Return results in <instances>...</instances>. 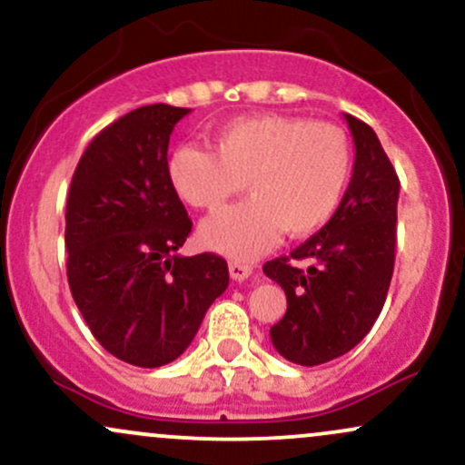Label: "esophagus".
<instances>
[{
  "instance_id": "34e87169",
  "label": "esophagus",
  "mask_w": 465,
  "mask_h": 465,
  "mask_svg": "<svg viewBox=\"0 0 465 465\" xmlns=\"http://www.w3.org/2000/svg\"><path fill=\"white\" fill-rule=\"evenodd\" d=\"M228 272H231L232 281L242 282V281H245V278H248L250 274H252V265L239 263V261H231V263H228Z\"/></svg>"
}]
</instances>
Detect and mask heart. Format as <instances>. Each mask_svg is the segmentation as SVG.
Masks as SVG:
<instances>
[{"label":"heart","mask_w":465,"mask_h":465,"mask_svg":"<svg viewBox=\"0 0 465 465\" xmlns=\"http://www.w3.org/2000/svg\"><path fill=\"white\" fill-rule=\"evenodd\" d=\"M352 169V147L340 125L287 114H252L222 125L215 152L184 143L167 161V178L184 204L220 211L245 183L252 198L202 223L209 250L248 261L278 234L320 231L340 209Z\"/></svg>","instance_id":"heart-1"}]
</instances>
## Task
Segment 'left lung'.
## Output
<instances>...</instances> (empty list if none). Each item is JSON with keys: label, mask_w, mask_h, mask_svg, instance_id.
<instances>
[{"label": "left lung", "mask_w": 465, "mask_h": 465, "mask_svg": "<svg viewBox=\"0 0 465 465\" xmlns=\"http://www.w3.org/2000/svg\"><path fill=\"white\" fill-rule=\"evenodd\" d=\"M354 141L352 178L340 209L263 272L285 289L287 313L270 329L278 354L320 365L352 351L383 309L396 252V169L368 124L343 114Z\"/></svg>", "instance_id": "1"}]
</instances>
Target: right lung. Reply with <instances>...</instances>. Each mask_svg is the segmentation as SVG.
<instances>
[{
	"label": "right lung",
	"instance_id": "right-lung-1",
	"mask_svg": "<svg viewBox=\"0 0 465 465\" xmlns=\"http://www.w3.org/2000/svg\"><path fill=\"white\" fill-rule=\"evenodd\" d=\"M191 108L150 104L102 130L67 195L71 296L113 357L161 368L189 348L228 287L222 256H180L191 223L167 178L169 134Z\"/></svg>",
	"mask_w": 465,
	"mask_h": 465
}]
</instances>
